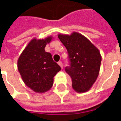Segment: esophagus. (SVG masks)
Instances as JSON below:
<instances>
[{"label": "esophagus", "instance_id": "34e87169", "mask_svg": "<svg viewBox=\"0 0 121 121\" xmlns=\"http://www.w3.org/2000/svg\"><path fill=\"white\" fill-rule=\"evenodd\" d=\"M58 65L60 66L61 68L63 69V63H62V62H61V61H59V62H58Z\"/></svg>", "mask_w": 121, "mask_h": 121}]
</instances>
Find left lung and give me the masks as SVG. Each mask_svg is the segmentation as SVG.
Segmentation results:
<instances>
[{
	"instance_id": "left-lung-1",
	"label": "left lung",
	"mask_w": 121,
	"mask_h": 121,
	"mask_svg": "<svg viewBox=\"0 0 121 121\" xmlns=\"http://www.w3.org/2000/svg\"><path fill=\"white\" fill-rule=\"evenodd\" d=\"M58 36L68 52L71 65L66 67L65 72L72 80L73 88L78 93L88 91L99 76L102 61L100 51L78 32Z\"/></svg>"
}]
</instances>
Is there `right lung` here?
<instances>
[{
    "label": "right lung",
    "mask_w": 121,
    "mask_h": 121,
    "mask_svg": "<svg viewBox=\"0 0 121 121\" xmlns=\"http://www.w3.org/2000/svg\"><path fill=\"white\" fill-rule=\"evenodd\" d=\"M53 39H32L17 60V68L26 86L35 93H43L51 89L54 77L61 67L53 61L51 54L45 48Z\"/></svg>",
    "instance_id": "obj_1"
}]
</instances>
